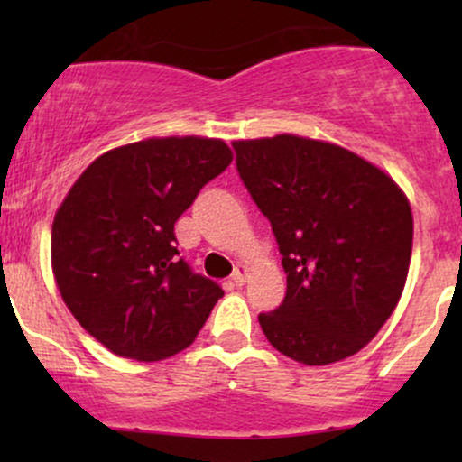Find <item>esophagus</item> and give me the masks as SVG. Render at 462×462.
<instances>
[{
  "mask_svg": "<svg viewBox=\"0 0 462 462\" xmlns=\"http://www.w3.org/2000/svg\"><path fill=\"white\" fill-rule=\"evenodd\" d=\"M232 282H235L236 286H243L247 282V267H245V264H238V267L235 269V273H232Z\"/></svg>",
  "mask_w": 462,
  "mask_h": 462,
  "instance_id": "esophagus-1",
  "label": "esophagus"
}]
</instances>
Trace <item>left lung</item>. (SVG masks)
I'll return each mask as SVG.
<instances>
[{
  "label": "left lung",
  "mask_w": 462,
  "mask_h": 462,
  "mask_svg": "<svg viewBox=\"0 0 462 462\" xmlns=\"http://www.w3.org/2000/svg\"><path fill=\"white\" fill-rule=\"evenodd\" d=\"M236 171L272 224L286 295L258 321L304 365H330L378 334L404 291L412 213L400 187L332 143L278 134L235 141Z\"/></svg>",
  "instance_id": "left-lung-1"
}]
</instances>
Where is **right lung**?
<instances>
[{
    "label": "right lung",
    "instance_id": "1",
    "mask_svg": "<svg viewBox=\"0 0 462 462\" xmlns=\"http://www.w3.org/2000/svg\"><path fill=\"white\" fill-rule=\"evenodd\" d=\"M230 162L219 139L132 143L88 164L58 208V291L79 326L116 356H173L224 298L219 284L180 258L173 226Z\"/></svg>",
    "mask_w": 462,
    "mask_h": 462
}]
</instances>
